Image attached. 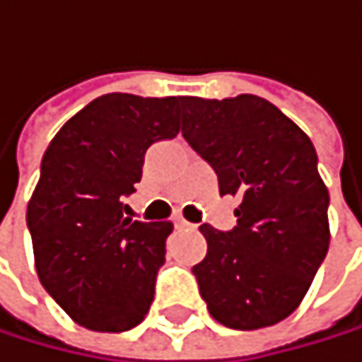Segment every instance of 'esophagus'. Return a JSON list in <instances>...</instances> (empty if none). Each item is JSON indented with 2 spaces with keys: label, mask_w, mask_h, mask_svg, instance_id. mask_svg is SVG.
Wrapping results in <instances>:
<instances>
[{
  "label": "esophagus",
  "mask_w": 362,
  "mask_h": 362,
  "mask_svg": "<svg viewBox=\"0 0 362 362\" xmlns=\"http://www.w3.org/2000/svg\"><path fill=\"white\" fill-rule=\"evenodd\" d=\"M175 226H177V228H192L194 224H192V222H187L185 218H177V220H175Z\"/></svg>",
  "instance_id": "obj_1"
}]
</instances>
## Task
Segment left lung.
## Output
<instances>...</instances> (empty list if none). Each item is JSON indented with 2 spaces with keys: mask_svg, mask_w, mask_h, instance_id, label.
Instances as JSON below:
<instances>
[{
  "mask_svg": "<svg viewBox=\"0 0 362 362\" xmlns=\"http://www.w3.org/2000/svg\"><path fill=\"white\" fill-rule=\"evenodd\" d=\"M183 138L209 161L220 194L240 196L238 226H201L207 257L192 267L211 317L257 330L291 315L328 252V189L293 120L255 95L185 97Z\"/></svg>",
  "mask_w": 362,
  "mask_h": 362,
  "instance_id": "8db88e82",
  "label": "left lung"
}]
</instances>
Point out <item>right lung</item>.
Instances as JSON below:
<instances>
[{
	"mask_svg": "<svg viewBox=\"0 0 362 362\" xmlns=\"http://www.w3.org/2000/svg\"><path fill=\"white\" fill-rule=\"evenodd\" d=\"M185 97L112 93L88 103L42 155L28 205L36 272L73 322L124 332L151 309L173 222L124 218L144 153L179 134Z\"/></svg>",
	"mask_w": 362,
	"mask_h": 362,
	"instance_id": "obj_1",
	"label": "right lung"
}]
</instances>
